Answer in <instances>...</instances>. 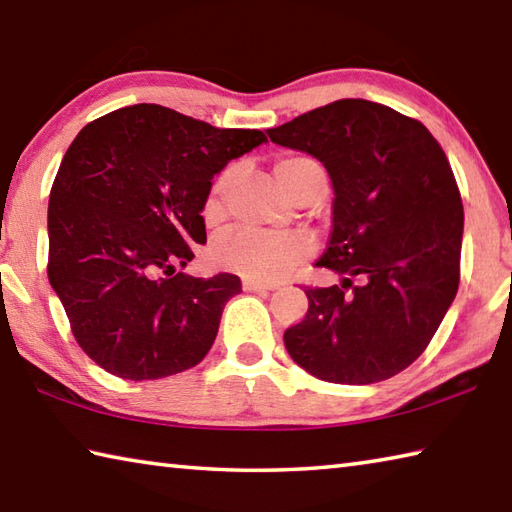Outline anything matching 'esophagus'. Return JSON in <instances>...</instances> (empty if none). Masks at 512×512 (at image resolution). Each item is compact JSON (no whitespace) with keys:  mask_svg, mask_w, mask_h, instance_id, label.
I'll return each instance as SVG.
<instances>
[{"mask_svg":"<svg viewBox=\"0 0 512 512\" xmlns=\"http://www.w3.org/2000/svg\"><path fill=\"white\" fill-rule=\"evenodd\" d=\"M241 286H244V291H250V293L273 291V288H275V284H264V282H255V280H244V282H241Z\"/></svg>","mask_w":512,"mask_h":512,"instance_id":"1","label":"esophagus"}]
</instances>
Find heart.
Segmentation results:
<instances>
[{
	"instance_id": "obj_1",
	"label": "heart",
	"mask_w": 512,
	"mask_h": 512,
	"mask_svg": "<svg viewBox=\"0 0 512 512\" xmlns=\"http://www.w3.org/2000/svg\"><path fill=\"white\" fill-rule=\"evenodd\" d=\"M313 174H322V165L311 156L295 154L284 156L275 163V176L282 188L295 197L300 185ZM237 179V167L230 165L221 172L208 192L203 215L215 221L224 212V201L232 181ZM315 253V244L304 232H262V230H237L221 237L212 246V264L224 271L244 275L255 282H277L291 275L297 266Z\"/></svg>"
}]
</instances>
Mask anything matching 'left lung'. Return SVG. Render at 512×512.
Here are the masks:
<instances>
[{"mask_svg":"<svg viewBox=\"0 0 512 512\" xmlns=\"http://www.w3.org/2000/svg\"><path fill=\"white\" fill-rule=\"evenodd\" d=\"M268 138L318 159L336 194L315 266L340 286L306 288L309 311L286 329V351L327 383L396 376L430 345L459 288L463 206L448 156L423 123L362 98L306 111Z\"/></svg>","mask_w":512,"mask_h":512,"instance_id":"8db88e82","label":"left lung"}]
</instances>
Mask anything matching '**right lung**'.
Here are the masks:
<instances>
[{"mask_svg":"<svg viewBox=\"0 0 512 512\" xmlns=\"http://www.w3.org/2000/svg\"><path fill=\"white\" fill-rule=\"evenodd\" d=\"M266 143L161 105L111 111L80 129L49 197V282L87 356L127 380L206 358L237 275L176 273L206 244L212 176Z\"/></svg>","mask_w":512,"mask_h":512,"instance_id":"1","label":"right lung"}]
</instances>
